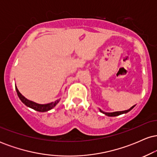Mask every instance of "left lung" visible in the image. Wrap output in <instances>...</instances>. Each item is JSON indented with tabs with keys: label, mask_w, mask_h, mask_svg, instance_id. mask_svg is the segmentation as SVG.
<instances>
[{
	"label": "left lung",
	"mask_w": 157,
	"mask_h": 157,
	"mask_svg": "<svg viewBox=\"0 0 157 157\" xmlns=\"http://www.w3.org/2000/svg\"><path fill=\"white\" fill-rule=\"evenodd\" d=\"M134 106H135V105L132 106V107H131L130 109H128V110H126V111H117V112H113V113H106V112H104V111H102V110H100V112H102V113H105V115H107V116H109V117H116V116H118V115L122 114V113H128V111H130L134 107Z\"/></svg>",
	"instance_id": "left-lung-1"
}]
</instances>
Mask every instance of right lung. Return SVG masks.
<instances>
[{
	"mask_svg": "<svg viewBox=\"0 0 157 157\" xmlns=\"http://www.w3.org/2000/svg\"><path fill=\"white\" fill-rule=\"evenodd\" d=\"M15 89H16V91H17V95H18L20 100L22 101L23 103H24L25 105H26V106H28V107L31 108V109L35 110V111H40V112H44V111H49V110L53 109V108L55 107V106L57 105V103H58L59 101H60V100H57L54 102H51V103H48V104H44V105L37 104V103H36V102L30 101V100H27L26 98H25V97L19 92L18 89H17V88L16 87V86H15Z\"/></svg>",
	"mask_w": 157,
	"mask_h": 157,
	"instance_id": "right-lung-1",
	"label": "right lung"
}]
</instances>
